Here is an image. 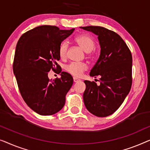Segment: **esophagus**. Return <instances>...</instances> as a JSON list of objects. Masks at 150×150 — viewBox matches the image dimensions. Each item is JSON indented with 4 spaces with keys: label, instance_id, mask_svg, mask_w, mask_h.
Returning a JSON list of instances; mask_svg holds the SVG:
<instances>
[{
    "label": "esophagus",
    "instance_id": "obj_1",
    "mask_svg": "<svg viewBox=\"0 0 150 150\" xmlns=\"http://www.w3.org/2000/svg\"><path fill=\"white\" fill-rule=\"evenodd\" d=\"M79 81H80V79H78V78H77V77H73V81H74L75 83H76V82Z\"/></svg>",
    "mask_w": 150,
    "mask_h": 150
}]
</instances>
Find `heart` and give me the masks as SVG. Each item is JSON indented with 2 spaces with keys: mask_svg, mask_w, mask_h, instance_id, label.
I'll use <instances>...</instances> for the list:
<instances>
[{
  "mask_svg": "<svg viewBox=\"0 0 150 150\" xmlns=\"http://www.w3.org/2000/svg\"><path fill=\"white\" fill-rule=\"evenodd\" d=\"M75 41L86 52H90L95 47V42L91 37L87 35H81L76 37ZM68 43L63 42L59 47L58 53L61 58H65L67 55ZM88 68L85 63L71 62L65 67V70L75 77H79Z\"/></svg>",
  "mask_w": 150,
  "mask_h": 150,
  "instance_id": "heart-1",
  "label": "heart"
}]
</instances>
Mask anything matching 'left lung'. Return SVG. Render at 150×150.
Returning <instances> with one entry per match:
<instances>
[{"instance_id":"left-lung-1","label":"left lung","mask_w":150,"mask_h":150,"mask_svg":"<svg viewBox=\"0 0 150 150\" xmlns=\"http://www.w3.org/2000/svg\"><path fill=\"white\" fill-rule=\"evenodd\" d=\"M98 36L100 54L90 75L100 77V85L85 80L83 98L86 109L98 117L113 114L132 86V54L117 33L101 26L80 27Z\"/></svg>"}]
</instances>
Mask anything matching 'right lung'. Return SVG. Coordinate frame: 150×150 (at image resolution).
<instances>
[{
  "mask_svg": "<svg viewBox=\"0 0 150 150\" xmlns=\"http://www.w3.org/2000/svg\"><path fill=\"white\" fill-rule=\"evenodd\" d=\"M74 30L43 25L25 33L17 43L14 75L25 103L38 114L53 115L65 104V96L73 79L68 73L61 72L57 61L60 58L58 50L61 43ZM51 70L61 72V78L50 80L48 73Z\"/></svg>",
  "mask_w": 150,
  "mask_h": 150,
  "instance_id": "right-lung-1",
  "label": "right lung"
}]
</instances>
